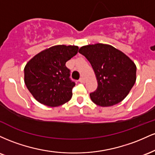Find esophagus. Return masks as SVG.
<instances>
[{"label": "esophagus", "mask_w": 155, "mask_h": 155, "mask_svg": "<svg viewBox=\"0 0 155 155\" xmlns=\"http://www.w3.org/2000/svg\"><path fill=\"white\" fill-rule=\"evenodd\" d=\"M79 82H81V83H84V82H85V80H84V78H80L79 79Z\"/></svg>", "instance_id": "34e87169"}]
</instances>
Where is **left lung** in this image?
<instances>
[{"instance_id": "8db88e82", "label": "left lung", "mask_w": 155, "mask_h": 155, "mask_svg": "<svg viewBox=\"0 0 155 155\" xmlns=\"http://www.w3.org/2000/svg\"><path fill=\"white\" fill-rule=\"evenodd\" d=\"M79 52L91 64L97 79V90L90 94L92 102L99 106L108 107L123 101L136 82L134 62L108 44L84 46Z\"/></svg>"}]
</instances>
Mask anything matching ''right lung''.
<instances>
[{
  "mask_svg": "<svg viewBox=\"0 0 155 155\" xmlns=\"http://www.w3.org/2000/svg\"><path fill=\"white\" fill-rule=\"evenodd\" d=\"M77 46L57 45L41 51L26 64L25 84L40 104L55 107L71 100L75 83L65 63L77 54Z\"/></svg>",
  "mask_w": 155,
  "mask_h": 155,
  "instance_id": "1",
  "label": "right lung"
}]
</instances>
